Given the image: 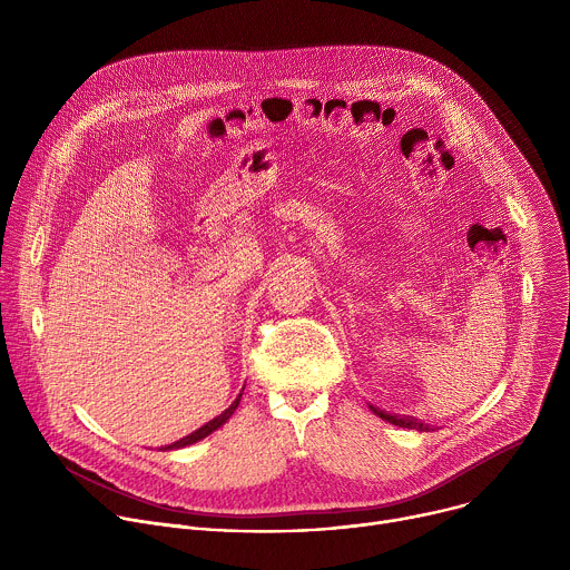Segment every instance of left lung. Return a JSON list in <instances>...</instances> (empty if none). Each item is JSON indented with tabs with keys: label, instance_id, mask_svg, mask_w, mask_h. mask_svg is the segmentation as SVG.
Here are the masks:
<instances>
[{
	"label": "left lung",
	"instance_id": "8db88e82",
	"mask_svg": "<svg viewBox=\"0 0 570 570\" xmlns=\"http://www.w3.org/2000/svg\"><path fill=\"white\" fill-rule=\"evenodd\" d=\"M367 405H370V411H372L376 417H381V420L387 422V424H394V426H401V429H411V431H424V433L435 431L433 426H429V424H424V422H420V420H415V417L394 415V413H387V411L376 409V405H372V403H367Z\"/></svg>",
	"mask_w": 570,
	"mask_h": 570
}]
</instances>
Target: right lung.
<instances>
[{
    "label": "right lung",
    "mask_w": 570,
    "mask_h": 570,
    "mask_svg": "<svg viewBox=\"0 0 570 570\" xmlns=\"http://www.w3.org/2000/svg\"><path fill=\"white\" fill-rule=\"evenodd\" d=\"M240 394H243V390L236 394V399L227 405V409L218 415V417H214V420H209L205 426H200L198 431H194L191 435H187V438H183V440H178V442H174V444H167V446H161L159 451H176V449H185V446H189V444H196V442H200L203 438H207V435H212L214 431H218L232 415H234V411L238 409V403H240Z\"/></svg>",
    "instance_id": "obj_1"
}]
</instances>
